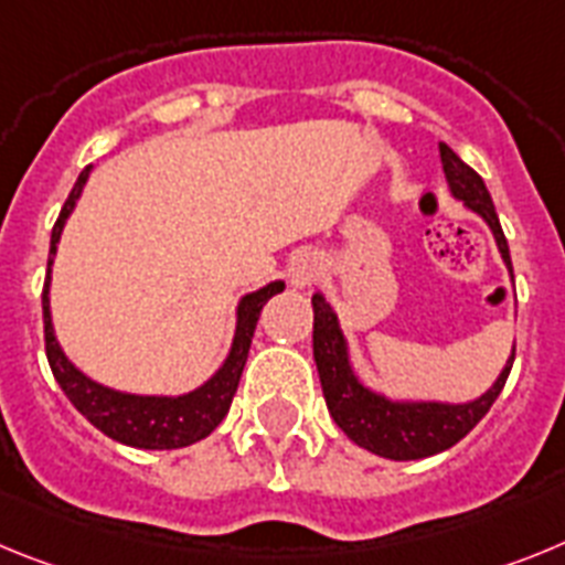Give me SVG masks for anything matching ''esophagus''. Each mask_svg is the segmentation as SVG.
<instances>
[{"label": "esophagus", "mask_w": 565, "mask_h": 565, "mask_svg": "<svg viewBox=\"0 0 565 565\" xmlns=\"http://www.w3.org/2000/svg\"><path fill=\"white\" fill-rule=\"evenodd\" d=\"M321 276V258L316 253H301L289 264V281L296 289H307Z\"/></svg>", "instance_id": "34e87169"}]
</instances>
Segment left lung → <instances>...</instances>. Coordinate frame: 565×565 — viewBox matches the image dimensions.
Returning a JSON list of instances; mask_svg holds the SVG:
<instances>
[{"instance_id":"8db88e82","label":"left lung","mask_w":565,"mask_h":565,"mask_svg":"<svg viewBox=\"0 0 565 565\" xmlns=\"http://www.w3.org/2000/svg\"><path fill=\"white\" fill-rule=\"evenodd\" d=\"M440 161H444L446 184H449L452 199L460 201L469 213L478 215L480 222L492 230L500 258L507 264L509 278L514 281L507 235L500 230L492 195H489L483 179L466 161H460L452 147L440 145ZM312 316H316L312 318V355H316L327 409H330L338 429L352 444L377 455V458L420 460L458 444L498 401L514 361L512 347L507 364L494 377V384L472 401L395 398V395L372 390L361 381V375L352 366L350 341L341 330V318L332 310V303L327 301L323 292L312 296Z\"/></svg>"}]
</instances>
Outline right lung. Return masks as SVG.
<instances>
[{
    "instance_id": "right-lung-1",
    "label": "right lung",
    "mask_w": 565,
    "mask_h": 565,
    "mask_svg": "<svg viewBox=\"0 0 565 565\" xmlns=\"http://www.w3.org/2000/svg\"><path fill=\"white\" fill-rule=\"evenodd\" d=\"M93 173V164H87L78 173L76 184H73L71 195H67L65 207L58 213L56 224L51 233V255H47V281L45 292H42V310H45V347L47 361L56 375L58 386L65 392L71 404L76 406L87 420L99 431H105L107 438L119 440L125 446H136V449H181V446L199 444L222 424L224 415L230 412L233 395L242 381L244 364H247L249 343H253L255 323L262 316L264 303L273 296L284 292L287 284L269 281L264 287L244 292L235 307V332L230 352L224 358V364L213 372L201 386L181 395H136V392H121L113 386L93 381L90 375L78 370L73 364L67 352L62 350V343L56 338V327H53L51 316V273L53 258H56L58 242L65 233L67 218L76 210L82 190H85L87 179Z\"/></svg>"
}]
</instances>
